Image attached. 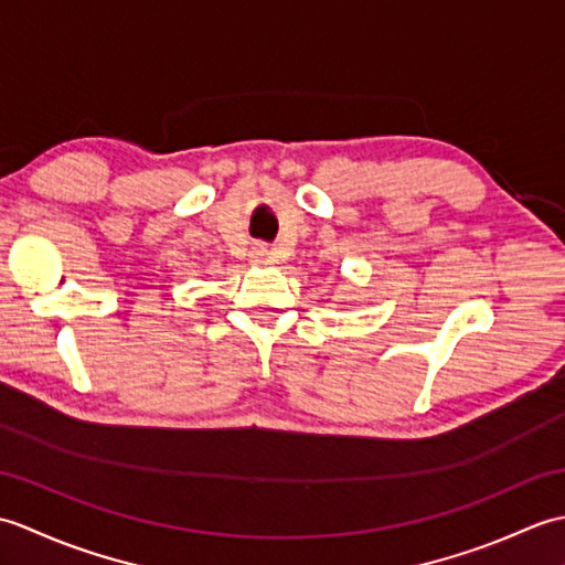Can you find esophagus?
Wrapping results in <instances>:
<instances>
[{
	"label": "esophagus",
	"mask_w": 565,
	"mask_h": 565,
	"mask_svg": "<svg viewBox=\"0 0 565 565\" xmlns=\"http://www.w3.org/2000/svg\"><path fill=\"white\" fill-rule=\"evenodd\" d=\"M257 257H259V262L267 264V262H271V252H269L267 247H259V249H257Z\"/></svg>",
	"instance_id": "obj_1"
}]
</instances>
